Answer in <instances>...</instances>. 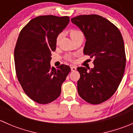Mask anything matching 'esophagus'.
Listing matches in <instances>:
<instances>
[{
  "instance_id": "1",
  "label": "esophagus",
  "mask_w": 133,
  "mask_h": 133,
  "mask_svg": "<svg viewBox=\"0 0 133 133\" xmlns=\"http://www.w3.org/2000/svg\"><path fill=\"white\" fill-rule=\"evenodd\" d=\"M71 69L72 71H75L76 69V67L75 65H71Z\"/></svg>"
}]
</instances>
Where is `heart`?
I'll return each instance as SVG.
<instances>
[{"mask_svg":"<svg viewBox=\"0 0 133 133\" xmlns=\"http://www.w3.org/2000/svg\"><path fill=\"white\" fill-rule=\"evenodd\" d=\"M81 35H84V34H83L82 32L80 30H79V29H71V30H70V36H71V38H72V40H73V38H76V37ZM60 38H61V35H58V37H57V43L59 42ZM66 58L69 60H72V57L71 55L67 56Z\"/></svg>","mask_w":133,"mask_h":133,"instance_id":"b5f03b06","label":"heart"}]
</instances>
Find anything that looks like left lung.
I'll return each instance as SVG.
<instances>
[{
    "label": "left lung",
    "mask_w": 133,
    "mask_h": 133,
    "mask_svg": "<svg viewBox=\"0 0 133 133\" xmlns=\"http://www.w3.org/2000/svg\"><path fill=\"white\" fill-rule=\"evenodd\" d=\"M86 38L84 53L93 58L89 71L78 67V95L87 102L99 104L117 90L124 76L126 56L124 40L118 28L98 15H84L71 18Z\"/></svg>",
    "instance_id": "obj_1"
}]
</instances>
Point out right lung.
Here are the masks:
<instances>
[{"label": "right lung", "instance_id": "add662e5", "mask_svg": "<svg viewBox=\"0 0 133 133\" xmlns=\"http://www.w3.org/2000/svg\"><path fill=\"white\" fill-rule=\"evenodd\" d=\"M69 22L67 16H38L20 32L14 50L16 74L25 93L38 104L55 100L71 71L70 67L64 64L57 68L50 65L57 37Z\"/></svg>", "mask_w": 133, "mask_h": 133}]
</instances>
